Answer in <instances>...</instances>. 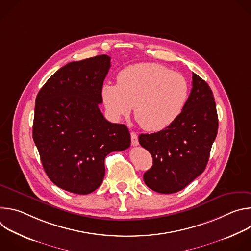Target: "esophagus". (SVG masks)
Listing matches in <instances>:
<instances>
[{
  "label": "esophagus",
  "instance_id": "34e87169",
  "mask_svg": "<svg viewBox=\"0 0 251 251\" xmlns=\"http://www.w3.org/2000/svg\"><path fill=\"white\" fill-rule=\"evenodd\" d=\"M131 143L133 146H138L139 145V141H138V136L136 133L134 132H131Z\"/></svg>",
  "mask_w": 251,
  "mask_h": 251
}]
</instances>
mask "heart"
Listing matches in <instances>:
<instances>
[{"label":"heart","instance_id":"b5f03b06","mask_svg":"<svg viewBox=\"0 0 251 251\" xmlns=\"http://www.w3.org/2000/svg\"><path fill=\"white\" fill-rule=\"evenodd\" d=\"M190 84L181 74L155 62L129 65L117 75V84L104 83L103 103L109 115L120 120L134 115L148 132L166 129L181 115L188 101Z\"/></svg>","mask_w":251,"mask_h":251}]
</instances>
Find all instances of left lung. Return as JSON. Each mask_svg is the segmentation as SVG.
I'll list each match as a JSON object with an SVG mask.
<instances>
[{"instance_id": "obj_1", "label": "left lung", "mask_w": 251, "mask_h": 251, "mask_svg": "<svg viewBox=\"0 0 251 251\" xmlns=\"http://www.w3.org/2000/svg\"><path fill=\"white\" fill-rule=\"evenodd\" d=\"M193 88L184 110L166 129L141 134L140 145L153 157L143 178L151 190L174 194L185 189L205 169L217 137V106L208 84L193 74Z\"/></svg>"}]
</instances>
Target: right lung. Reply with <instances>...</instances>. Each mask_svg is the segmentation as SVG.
<instances>
[{
    "label": "right lung",
    "instance_id": "right-lung-1",
    "mask_svg": "<svg viewBox=\"0 0 251 251\" xmlns=\"http://www.w3.org/2000/svg\"><path fill=\"white\" fill-rule=\"evenodd\" d=\"M102 54L59 68L35 99L32 138L50 180L67 192L87 195L102 184L105 157L130 147L124 124L107 121L99 109L110 68Z\"/></svg>",
    "mask_w": 251,
    "mask_h": 251
}]
</instances>
